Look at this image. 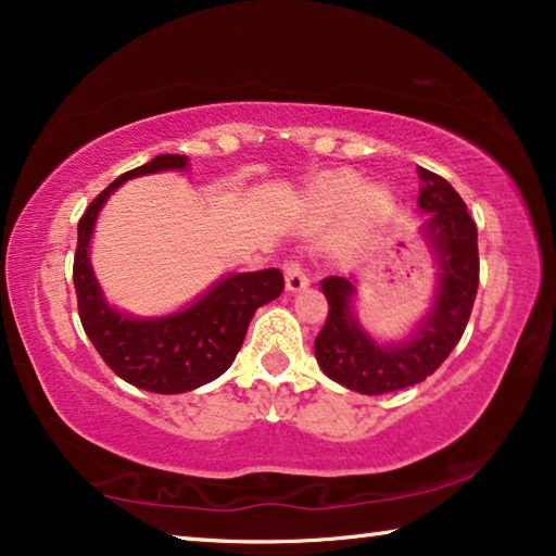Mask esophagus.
I'll return each mask as SVG.
<instances>
[{"label":"esophagus","mask_w":556,"mask_h":556,"mask_svg":"<svg viewBox=\"0 0 556 556\" xmlns=\"http://www.w3.org/2000/svg\"><path fill=\"white\" fill-rule=\"evenodd\" d=\"M285 279H287V289L289 291H301V289H306L308 287V271H306V267L301 265V262H296V260H291V262H287L285 265Z\"/></svg>","instance_id":"obj_1"}]
</instances>
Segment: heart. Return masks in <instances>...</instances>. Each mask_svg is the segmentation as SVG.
Segmentation results:
<instances>
[{
    "mask_svg": "<svg viewBox=\"0 0 556 556\" xmlns=\"http://www.w3.org/2000/svg\"><path fill=\"white\" fill-rule=\"evenodd\" d=\"M361 181L351 174H336L324 178L316 188V199L328 211H341L348 208V205L355 203L357 195H361ZM368 205L375 211H382L388 205V195L380 191H370L368 193Z\"/></svg>",
    "mask_w": 556,
    "mask_h": 556,
    "instance_id": "obj_1",
    "label": "heart"
}]
</instances>
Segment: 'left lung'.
Masks as SVG:
<instances>
[{
	"mask_svg": "<svg viewBox=\"0 0 556 556\" xmlns=\"http://www.w3.org/2000/svg\"><path fill=\"white\" fill-rule=\"evenodd\" d=\"M425 181L419 208L429 218L425 238L439 260V289L431 312L404 343L380 345L353 314L355 287L345 277H326L321 289L328 316L316 336V361L328 378L361 394H384L427 380L454 351L478 291V230L466 203L446 178L419 168Z\"/></svg>",
	"mask_w": 556,
	"mask_h": 556,
	"instance_id": "obj_1",
	"label": "left lung"
}]
</instances>
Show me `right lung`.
<instances>
[{
  "label": "right lung",
  "mask_w": 556,
  "mask_h": 556,
  "mask_svg": "<svg viewBox=\"0 0 556 556\" xmlns=\"http://www.w3.org/2000/svg\"><path fill=\"white\" fill-rule=\"evenodd\" d=\"M186 164L184 154H159L149 164L115 178L83 213L73 260L80 324L96 351L122 380L156 394L191 392L220 378L238 355L257 308L285 289L279 269H262L215 281L199 301L172 316L135 318L108 304L88 257L92 225L102 203L127 178L174 172Z\"/></svg>",
  "instance_id": "right-lung-1"
}]
</instances>
